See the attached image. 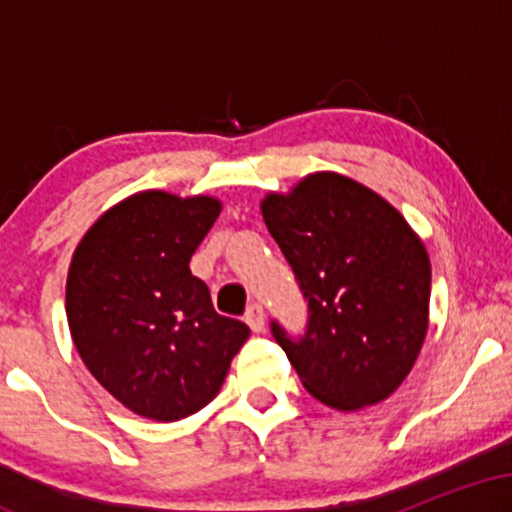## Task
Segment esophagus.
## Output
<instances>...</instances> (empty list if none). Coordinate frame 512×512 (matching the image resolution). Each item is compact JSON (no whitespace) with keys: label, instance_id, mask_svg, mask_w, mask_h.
I'll return each instance as SVG.
<instances>
[{"label":"esophagus","instance_id":"esophagus-1","mask_svg":"<svg viewBox=\"0 0 512 512\" xmlns=\"http://www.w3.org/2000/svg\"><path fill=\"white\" fill-rule=\"evenodd\" d=\"M245 322L250 325L252 332H264V310L260 303H250L248 305V313H245Z\"/></svg>","mask_w":512,"mask_h":512}]
</instances>
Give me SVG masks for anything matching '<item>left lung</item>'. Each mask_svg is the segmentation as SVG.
I'll return each mask as SVG.
<instances>
[{"label":"left lung","instance_id":"obj_1","mask_svg":"<svg viewBox=\"0 0 512 512\" xmlns=\"http://www.w3.org/2000/svg\"><path fill=\"white\" fill-rule=\"evenodd\" d=\"M262 219L308 301V330L291 339L272 322L305 390L356 411L404 383L428 332L431 260L387 199L320 170L289 192H269Z\"/></svg>","mask_w":512,"mask_h":512}]
</instances>
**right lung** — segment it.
Returning a JSON list of instances; mask_svg holds the SVG:
<instances>
[{"instance_id": "1", "label": "right lung", "mask_w": 512, "mask_h": 512, "mask_svg": "<svg viewBox=\"0 0 512 512\" xmlns=\"http://www.w3.org/2000/svg\"><path fill=\"white\" fill-rule=\"evenodd\" d=\"M219 214L216 197L144 190L98 216L72 255V342L93 378L144 419L207 407L250 337L245 322L216 313L190 272Z\"/></svg>"}]
</instances>
